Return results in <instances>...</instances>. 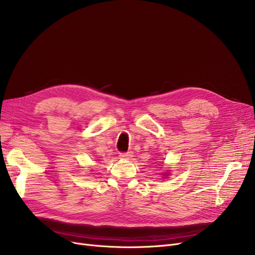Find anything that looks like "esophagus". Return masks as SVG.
<instances>
[{"label": "esophagus", "mask_w": 255, "mask_h": 255, "mask_svg": "<svg viewBox=\"0 0 255 255\" xmlns=\"http://www.w3.org/2000/svg\"><path fill=\"white\" fill-rule=\"evenodd\" d=\"M120 159H123V160H129L130 158L133 157V153L130 151V152H127V153H120L119 155Z\"/></svg>", "instance_id": "1"}]
</instances>
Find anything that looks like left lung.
I'll return each mask as SVG.
<instances>
[{"instance_id":"1","label":"left lung","mask_w":255,"mask_h":255,"mask_svg":"<svg viewBox=\"0 0 255 255\" xmlns=\"http://www.w3.org/2000/svg\"><path fill=\"white\" fill-rule=\"evenodd\" d=\"M164 176H168V173H166V172H165V173H164Z\"/></svg>"}]
</instances>
